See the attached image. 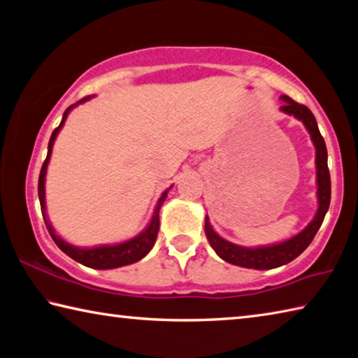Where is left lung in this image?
<instances>
[{
	"label": "left lung",
	"instance_id": "left-lung-1",
	"mask_svg": "<svg viewBox=\"0 0 358 358\" xmlns=\"http://www.w3.org/2000/svg\"><path fill=\"white\" fill-rule=\"evenodd\" d=\"M283 105L280 106V111L285 114L294 115L296 119L303 122L305 128L308 129L311 136V141L316 147V181H317V213L315 219L307 225V229L302 230L299 235L289 238L288 241H283L280 244L266 245V247H255V249H249V247H241L236 244H231L220 238L216 231L213 230L210 225V220L205 217V233L208 241L217 255L225 259L227 263L241 266V268H250V269H274L278 266H283L292 259L297 258L301 253L307 249L310 243L313 241L315 235L320 230L324 217L330 205V173L327 167V147L324 138L317 128V123L315 115L311 114L307 106L301 105V103L289 99L288 95H282Z\"/></svg>",
	"mask_w": 358,
	"mask_h": 358
}]
</instances>
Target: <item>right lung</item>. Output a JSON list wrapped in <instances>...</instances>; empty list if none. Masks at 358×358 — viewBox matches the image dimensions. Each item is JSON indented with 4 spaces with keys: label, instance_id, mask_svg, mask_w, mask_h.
<instances>
[{
    "label": "right lung",
    "instance_id": "right-lung-1",
    "mask_svg": "<svg viewBox=\"0 0 358 358\" xmlns=\"http://www.w3.org/2000/svg\"><path fill=\"white\" fill-rule=\"evenodd\" d=\"M90 96H84L78 103H84L87 101ZM76 103V105H78ZM76 105H71L66 109V113L62 115V120L59 123V127L55 128L53 134H51L50 142H48V153H47V159L43 161V166L41 169V175H38V200H41V210H42V216L45 220V225H47V230L50 233V236L53 238V241L59 249L69 255L70 258H73L75 262L81 263L87 268H94V269H114V268H122V266L127 264H133L136 262H139L141 258H144L148 252L152 250V247L155 245V241H157L158 236V230H159V208L162 205V201L167 197V191L162 192L161 199L158 200V205L155 208V213L152 216L150 224H148L147 229L129 241H125L122 244H115V245H99V247H92V249H81V247H75L69 243L64 241L61 236L56 235V231L53 230V227L48 222L47 217V211H45V175H47V167L50 162L51 157V150H53V144L57 133L61 131V128L64 127V122H66L69 113L71 111V108H75Z\"/></svg>",
    "mask_w": 358,
    "mask_h": 358
}]
</instances>
